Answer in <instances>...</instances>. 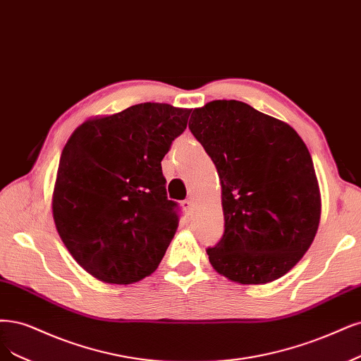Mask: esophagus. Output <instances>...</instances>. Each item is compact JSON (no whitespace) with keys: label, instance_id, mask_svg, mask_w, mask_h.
<instances>
[{"label":"esophagus","instance_id":"esophagus-1","mask_svg":"<svg viewBox=\"0 0 361 361\" xmlns=\"http://www.w3.org/2000/svg\"><path fill=\"white\" fill-rule=\"evenodd\" d=\"M182 206H183L186 214H188V215L192 214V200H183V202H182Z\"/></svg>","mask_w":361,"mask_h":361}]
</instances>
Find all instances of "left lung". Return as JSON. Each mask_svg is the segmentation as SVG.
Instances as JSON below:
<instances>
[{
  "label": "left lung",
  "mask_w": 361,
  "mask_h": 361,
  "mask_svg": "<svg viewBox=\"0 0 361 361\" xmlns=\"http://www.w3.org/2000/svg\"><path fill=\"white\" fill-rule=\"evenodd\" d=\"M190 130L212 158L222 188L224 234L210 264L239 283H267L312 245L319 186L305 142L288 123L235 100L194 109Z\"/></svg>",
  "instance_id": "8db88e82"
}]
</instances>
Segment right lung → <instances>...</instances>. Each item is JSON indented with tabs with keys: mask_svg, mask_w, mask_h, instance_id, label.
I'll return each mask as SVG.
<instances>
[{
	"mask_svg": "<svg viewBox=\"0 0 361 361\" xmlns=\"http://www.w3.org/2000/svg\"><path fill=\"white\" fill-rule=\"evenodd\" d=\"M191 110L142 103L76 128L62 149L52 197L56 230L97 279L133 283L154 273L179 224L161 161Z\"/></svg>",
	"mask_w": 361,
	"mask_h": 361,
	"instance_id": "1",
	"label": "right lung"
}]
</instances>
